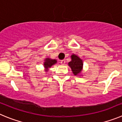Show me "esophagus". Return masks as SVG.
<instances>
[{"label": "esophagus", "instance_id": "obj_1", "mask_svg": "<svg viewBox=\"0 0 122 122\" xmlns=\"http://www.w3.org/2000/svg\"><path fill=\"white\" fill-rule=\"evenodd\" d=\"M60 63H61V64H62V65H64V64L66 63V61L64 60H61V61H60Z\"/></svg>", "mask_w": 122, "mask_h": 122}]
</instances>
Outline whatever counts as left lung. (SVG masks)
I'll return each mask as SVG.
<instances>
[{
	"instance_id": "obj_1",
	"label": "left lung",
	"mask_w": 122,
	"mask_h": 122,
	"mask_svg": "<svg viewBox=\"0 0 122 122\" xmlns=\"http://www.w3.org/2000/svg\"><path fill=\"white\" fill-rule=\"evenodd\" d=\"M71 57V61L68 63V65L72 69V73L74 75L80 76L83 69V60L75 54H72Z\"/></svg>"
}]
</instances>
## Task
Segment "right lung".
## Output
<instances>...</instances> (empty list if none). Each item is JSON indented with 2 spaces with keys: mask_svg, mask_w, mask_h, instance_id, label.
<instances>
[{
  "mask_svg": "<svg viewBox=\"0 0 122 122\" xmlns=\"http://www.w3.org/2000/svg\"><path fill=\"white\" fill-rule=\"evenodd\" d=\"M57 60L55 59H51L50 58H46L44 60V71L46 72H48L49 71V69L52 66L56 64Z\"/></svg>",
  "mask_w": 122,
  "mask_h": 122,
  "instance_id": "obj_1",
  "label": "right lung"
}]
</instances>
